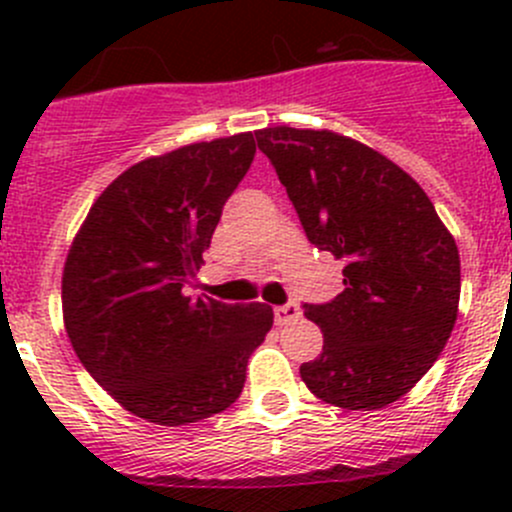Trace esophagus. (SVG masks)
I'll use <instances>...</instances> for the list:
<instances>
[{"label": "esophagus", "instance_id": "34e87169", "mask_svg": "<svg viewBox=\"0 0 512 512\" xmlns=\"http://www.w3.org/2000/svg\"><path fill=\"white\" fill-rule=\"evenodd\" d=\"M302 317V309L297 307V304H282V307H275V322L280 324V327H285V324L294 322V319Z\"/></svg>", "mask_w": 512, "mask_h": 512}]
</instances>
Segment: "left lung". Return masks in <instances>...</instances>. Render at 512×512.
Listing matches in <instances>:
<instances>
[{
    "instance_id": "8db88e82",
    "label": "left lung",
    "mask_w": 512,
    "mask_h": 512,
    "mask_svg": "<svg viewBox=\"0 0 512 512\" xmlns=\"http://www.w3.org/2000/svg\"><path fill=\"white\" fill-rule=\"evenodd\" d=\"M309 242L344 262V292L309 304L322 354L299 366L317 399L376 411L409 394L446 347L461 257L431 198L394 160L327 128L255 131Z\"/></svg>"
}]
</instances>
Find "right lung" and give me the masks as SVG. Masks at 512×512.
<instances>
[{"label":"right lung","instance_id":"1","mask_svg":"<svg viewBox=\"0 0 512 512\" xmlns=\"http://www.w3.org/2000/svg\"><path fill=\"white\" fill-rule=\"evenodd\" d=\"M255 158L252 133L138 160L91 205L61 275L81 364L133 416L188 426L235 404L272 307L193 299L225 200Z\"/></svg>","mask_w":512,"mask_h":512}]
</instances>
